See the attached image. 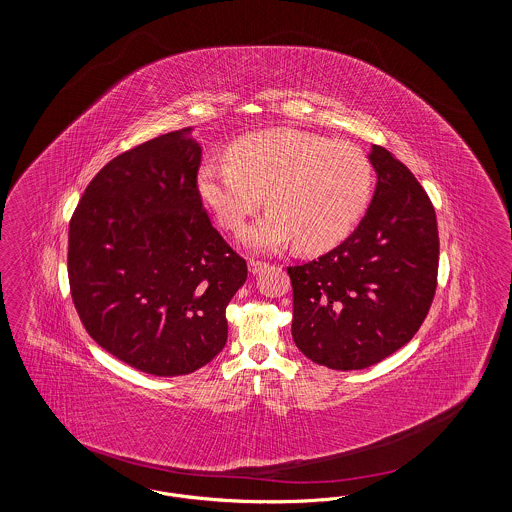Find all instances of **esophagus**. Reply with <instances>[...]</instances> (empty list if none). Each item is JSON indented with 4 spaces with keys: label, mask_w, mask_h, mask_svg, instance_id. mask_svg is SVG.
I'll return each mask as SVG.
<instances>
[{
    "label": "esophagus",
    "mask_w": 512,
    "mask_h": 512,
    "mask_svg": "<svg viewBox=\"0 0 512 512\" xmlns=\"http://www.w3.org/2000/svg\"><path fill=\"white\" fill-rule=\"evenodd\" d=\"M249 272L251 274H257V272H261L263 268L267 267V263L265 261H259V259H249Z\"/></svg>",
    "instance_id": "esophagus-1"
}]
</instances>
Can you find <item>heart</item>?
<instances>
[{"instance_id":"obj_1","label":"heart","mask_w":512,"mask_h":512,"mask_svg":"<svg viewBox=\"0 0 512 512\" xmlns=\"http://www.w3.org/2000/svg\"><path fill=\"white\" fill-rule=\"evenodd\" d=\"M228 163L201 167L197 188L224 230L236 232L265 201L263 219L242 232L255 251L297 244L324 251L357 226L372 195V167L361 147L313 132L268 128L245 134L226 151Z\"/></svg>"}]
</instances>
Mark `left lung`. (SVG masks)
I'll return each mask as SVG.
<instances>
[{"label": "left lung", "mask_w": 512, "mask_h": 512, "mask_svg": "<svg viewBox=\"0 0 512 512\" xmlns=\"http://www.w3.org/2000/svg\"><path fill=\"white\" fill-rule=\"evenodd\" d=\"M368 159L378 182L359 226L317 261L288 267L293 341L334 370L376 365L411 341L438 286L430 197L388 149L372 146Z\"/></svg>", "instance_id": "1"}]
</instances>
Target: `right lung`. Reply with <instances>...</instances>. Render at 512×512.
<instances>
[{
	"label": "right lung",
	"instance_id": "obj_1",
	"mask_svg": "<svg viewBox=\"0 0 512 512\" xmlns=\"http://www.w3.org/2000/svg\"><path fill=\"white\" fill-rule=\"evenodd\" d=\"M190 130L111 159L69 224V284L86 332L153 376L190 374L219 355L226 305L247 278L203 209Z\"/></svg>",
	"mask_w": 512,
	"mask_h": 512
}]
</instances>
